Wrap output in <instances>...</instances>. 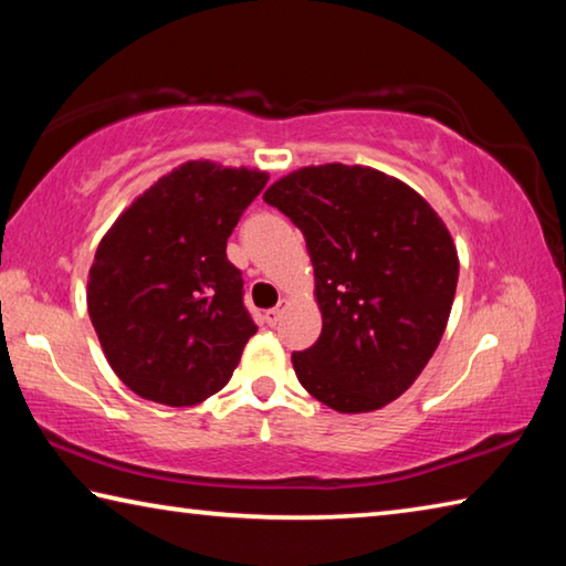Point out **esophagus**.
Here are the masks:
<instances>
[{
	"mask_svg": "<svg viewBox=\"0 0 566 566\" xmlns=\"http://www.w3.org/2000/svg\"><path fill=\"white\" fill-rule=\"evenodd\" d=\"M282 312H284V304H282V306H274V310H266V312H264V322L270 324V327H274V324L280 322Z\"/></svg>",
	"mask_w": 566,
	"mask_h": 566,
	"instance_id": "34e87169",
	"label": "esophagus"
}]
</instances>
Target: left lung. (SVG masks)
Segmentation results:
<instances>
[{
  "label": "left lung",
  "instance_id": "obj_1",
  "mask_svg": "<svg viewBox=\"0 0 566 566\" xmlns=\"http://www.w3.org/2000/svg\"><path fill=\"white\" fill-rule=\"evenodd\" d=\"M264 202L302 229L322 334L294 352L296 379L342 415L381 409L432 359L452 312L454 239L405 181L361 165L302 167Z\"/></svg>",
  "mask_w": 566,
  "mask_h": 566
}]
</instances>
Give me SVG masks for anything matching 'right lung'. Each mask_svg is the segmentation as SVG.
Masks as SVG:
<instances>
[{"label":"right lung","mask_w":566,"mask_h":566,"mask_svg":"<svg viewBox=\"0 0 566 566\" xmlns=\"http://www.w3.org/2000/svg\"><path fill=\"white\" fill-rule=\"evenodd\" d=\"M270 175L185 161L102 237L87 282L99 344L142 399L191 407L217 395L256 332L227 239Z\"/></svg>","instance_id":"add662e5"}]
</instances>
